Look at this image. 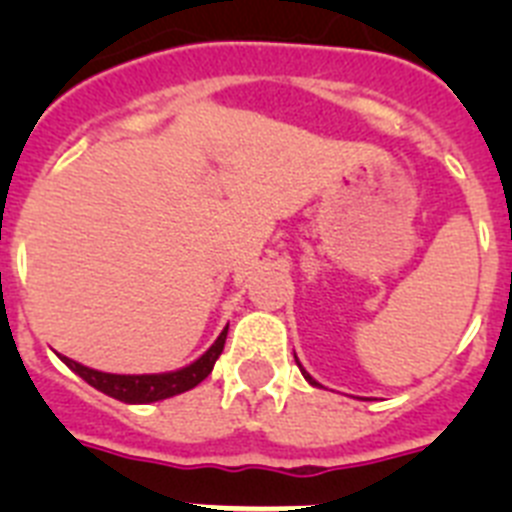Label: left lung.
<instances>
[{
    "mask_svg": "<svg viewBox=\"0 0 512 512\" xmlns=\"http://www.w3.org/2000/svg\"><path fill=\"white\" fill-rule=\"evenodd\" d=\"M295 359H297V356H295ZM297 366H300V361H297ZM302 374H305V379H307V382H310V384H315V387H318V382H315V379H312L310 374L305 372V369H302Z\"/></svg>",
    "mask_w": 512,
    "mask_h": 512,
    "instance_id": "left-lung-1",
    "label": "left lung"
}]
</instances>
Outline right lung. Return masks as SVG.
Returning a JSON list of instances; mask_svg holds the SVG:
<instances>
[{
	"mask_svg": "<svg viewBox=\"0 0 512 512\" xmlns=\"http://www.w3.org/2000/svg\"><path fill=\"white\" fill-rule=\"evenodd\" d=\"M225 336H228V328L217 336V341L212 343L205 354L194 361V364L169 374H107V372H97V369H89V366L79 364V361L66 359V356H61V361L69 366L71 372L79 374L84 382L92 384L94 390L115 397V400L120 402L143 405V402H156V400H166V397L182 395V392L197 387L205 377H210L217 356L223 354Z\"/></svg>",
	"mask_w": 512,
	"mask_h": 512,
	"instance_id": "1",
	"label": "right lung"
}]
</instances>
